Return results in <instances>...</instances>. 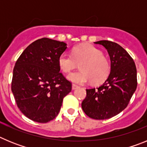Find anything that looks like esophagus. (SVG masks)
Masks as SVG:
<instances>
[{
	"instance_id": "34e87169",
	"label": "esophagus",
	"mask_w": 147,
	"mask_h": 147,
	"mask_svg": "<svg viewBox=\"0 0 147 147\" xmlns=\"http://www.w3.org/2000/svg\"><path fill=\"white\" fill-rule=\"evenodd\" d=\"M78 88H79V86H78L77 85H76V84H73L72 85V89L73 90H75Z\"/></svg>"
}]
</instances>
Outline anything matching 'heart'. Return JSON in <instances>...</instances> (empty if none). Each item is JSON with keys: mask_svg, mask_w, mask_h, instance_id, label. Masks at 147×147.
<instances>
[{"mask_svg": "<svg viewBox=\"0 0 147 147\" xmlns=\"http://www.w3.org/2000/svg\"><path fill=\"white\" fill-rule=\"evenodd\" d=\"M81 71L68 74L67 79L77 84H85L91 81L99 84L107 80L110 73V63L103 53L91 45L75 47L72 54L62 53L58 58L59 67L63 72L68 73L80 64Z\"/></svg>", "mask_w": 147, "mask_h": 147, "instance_id": "b5f03b06", "label": "heart"}]
</instances>
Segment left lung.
<instances>
[{
	"mask_svg": "<svg viewBox=\"0 0 147 147\" xmlns=\"http://www.w3.org/2000/svg\"><path fill=\"white\" fill-rule=\"evenodd\" d=\"M95 43L107 49L111 71L101 86L86 89L82 108L90 118L103 120L113 117L127 107L137 88V70L133 59L119 44L108 40Z\"/></svg>",
	"mask_w": 147,
	"mask_h": 147,
	"instance_id": "left-lung-1",
	"label": "left lung"
}]
</instances>
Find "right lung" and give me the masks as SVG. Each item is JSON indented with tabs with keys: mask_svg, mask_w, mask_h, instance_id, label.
Wrapping results in <instances>:
<instances>
[{
	"mask_svg": "<svg viewBox=\"0 0 147 147\" xmlns=\"http://www.w3.org/2000/svg\"><path fill=\"white\" fill-rule=\"evenodd\" d=\"M67 44L39 39L23 51L13 69L11 91L18 107L31 120L47 123L58 115L72 84L62 73L58 58Z\"/></svg>",
	"mask_w": 147,
	"mask_h": 147,
	"instance_id": "add662e5",
	"label": "right lung"
}]
</instances>
